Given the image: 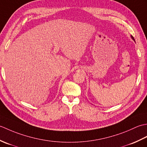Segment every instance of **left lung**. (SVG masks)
I'll list each match as a JSON object with an SVG mask.
<instances>
[{
    "label": "left lung",
    "mask_w": 147,
    "mask_h": 147,
    "mask_svg": "<svg viewBox=\"0 0 147 147\" xmlns=\"http://www.w3.org/2000/svg\"><path fill=\"white\" fill-rule=\"evenodd\" d=\"M131 38H132V39H133V40H135V38H133V36H131Z\"/></svg>",
    "instance_id": "1"
}]
</instances>
